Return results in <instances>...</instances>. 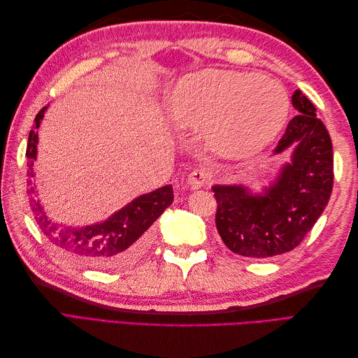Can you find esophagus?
Here are the masks:
<instances>
[{"mask_svg": "<svg viewBox=\"0 0 358 358\" xmlns=\"http://www.w3.org/2000/svg\"><path fill=\"white\" fill-rule=\"evenodd\" d=\"M212 173L206 169H200V170H194L189 173L188 176V187L191 189H200L203 187L208 185L210 182Z\"/></svg>", "mask_w": 358, "mask_h": 358, "instance_id": "34e87169", "label": "esophagus"}]
</instances>
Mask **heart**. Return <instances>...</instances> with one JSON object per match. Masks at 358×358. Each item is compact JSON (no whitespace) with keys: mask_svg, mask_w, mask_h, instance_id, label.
<instances>
[{"mask_svg":"<svg viewBox=\"0 0 358 358\" xmlns=\"http://www.w3.org/2000/svg\"><path fill=\"white\" fill-rule=\"evenodd\" d=\"M173 124L204 131L216 152L249 158L273 142L288 113L284 86L266 76L204 70L182 79L167 100Z\"/></svg>","mask_w":358,"mask_h":358,"instance_id":"heart-1","label":"heart"}]
</instances>
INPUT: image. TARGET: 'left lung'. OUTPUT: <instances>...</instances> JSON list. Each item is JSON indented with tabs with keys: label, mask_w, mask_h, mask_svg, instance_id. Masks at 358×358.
Listing matches in <instances>:
<instances>
[{
	"label": "left lung",
	"mask_w": 358,
	"mask_h": 358,
	"mask_svg": "<svg viewBox=\"0 0 358 358\" xmlns=\"http://www.w3.org/2000/svg\"><path fill=\"white\" fill-rule=\"evenodd\" d=\"M299 112L275 154L294 145L291 161L263 194L242 185H215L216 230L225 246L243 257L267 258L294 249L324 212L333 188V146L317 109L301 91L291 96Z\"/></svg>",
	"instance_id": "obj_1"
}]
</instances>
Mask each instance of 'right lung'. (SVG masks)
I'll list each match as a JSON object with an SVG mask.
<instances>
[{
  "label": "right lung",
  "mask_w": 358,
  "mask_h": 358,
  "mask_svg": "<svg viewBox=\"0 0 358 358\" xmlns=\"http://www.w3.org/2000/svg\"><path fill=\"white\" fill-rule=\"evenodd\" d=\"M46 109L48 106L37 113L36 125L28 136L27 158L31 176H34L32 166L37 158L38 134L36 129L40 127ZM28 194H34V188L28 189ZM32 201V215L40 230L64 257L92 268L112 270L133 264L148 251L152 241V224L173 203V187L166 185L143 194L104 222L85 225L80 229L52 222L41 204L36 200Z\"/></svg>",
  "instance_id": "obj_1"
}]
</instances>
